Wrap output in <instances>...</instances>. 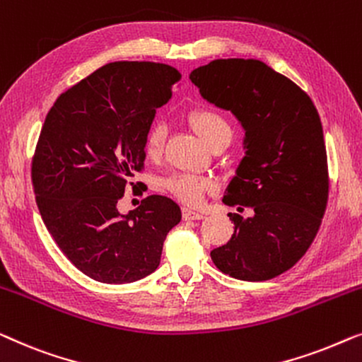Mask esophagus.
<instances>
[{
	"label": "esophagus",
	"instance_id": "esophagus-1",
	"mask_svg": "<svg viewBox=\"0 0 362 362\" xmlns=\"http://www.w3.org/2000/svg\"><path fill=\"white\" fill-rule=\"evenodd\" d=\"M182 216L185 221H190V220H203V213H198L195 210H192V208H183L182 210Z\"/></svg>",
	"mask_w": 362,
	"mask_h": 362
}]
</instances>
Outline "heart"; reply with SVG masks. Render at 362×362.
I'll use <instances>...</instances> for the list:
<instances>
[{"label":"heart","mask_w":362,"mask_h":362,"mask_svg":"<svg viewBox=\"0 0 362 362\" xmlns=\"http://www.w3.org/2000/svg\"><path fill=\"white\" fill-rule=\"evenodd\" d=\"M192 128L197 131V134L206 142L208 146L211 142L225 136H231V126L218 111L213 110H195L192 111L190 116ZM167 137V128L165 124L157 123L152 126L147 132L146 137V154L149 157H157L164 149ZM167 190L172 195H175L179 200L195 205L203 198L206 192L213 188V183L210 180L200 179V177L190 175V174H175L172 175L169 180L165 182Z\"/></svg>","instance_id":"heart-1"}]
</instances>
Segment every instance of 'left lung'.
Returning <instances> with one entry per match:
<instances>
[{
  "instance_id": "8db88e82",
  "label": "left lung",
  "mask_w": 362,
  "mask_h": 362,
  "mask_svg": "<svg viewBox=\"0 0 362 362\" xmlns=\"http://www.w3.org/2000/svg\"><path fill=\"white\" fill-rule=\"evenodd\" d=\"M208 103L231 111L244 129V157L223 203L230 241L210 252L223 274L269 281L307 252L328 202L323 128L305 91L261 60L218 59L190 74Z\"/></svg>"
}]
</instances>
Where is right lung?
Listing matches in <instances>:
<instances>
[{"instance_id":"right-lung-1","label":"right lung","mask_w":362,"mask_h":362,"mask_svg":"<svg viewBox=\"0 0 362 362\" xmlns=\"http://www.w3.org/2000/svg\"><path fill=\"white\" fill-rule=\"evenodd\" d=\"M180 77L165 64H106L60 95L45 116L33 159L35 202L60 251L93 281L149 276L167 233L182 220L180 206L162 195L118 211L124 187L144 165L156 110Z\"/></svg>"}]
</instances>
